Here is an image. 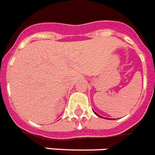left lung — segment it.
<instances>
[{
	"label": "left lung",
	"mask_w": 155,
	"mask_h": 155,
	"mask_svg": "<svg viewBox=\"0 0 155 155\" xmlns=\"http://www.w3.org/2000/svg\"><path fill=\"white\" fill-rule=\"evenodd\" d=\"M94 112V113H95V114H96V115H97V116H100V117H101V116H99V115H98V114H97V113H96V112ZM108 120H110V119H108ZM114 120H116V119H114Z\"/></svg>",
	"instance_id": "obj_1"
}]
</instances>
